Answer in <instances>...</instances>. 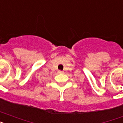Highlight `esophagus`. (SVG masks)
Masks as SVG:
<instances>
[{"label":"esophagus","mask_w":123,"mask_h":123,"mask_svg":"<svg viewBox=\"0 0 123 123\" xmlns=\"http://www.w3.org/2000/svg\"><path fill=\"white\" fill-rule=\"evenodd\" d=\"M59 74H63L64 72L62 71H59Z\"/></svg>","instance_id":"esophagus-1"}]
</instances>
